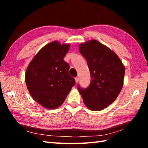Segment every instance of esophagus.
I'll return each instance as SVG.
<instances>
[{"label": "esophagus", "mask_w": 148, "mask_h": 148, "mask_svg": "<svg viewBox=\"0 0 148 148\" xmlns=\"http://www.w3.org/2000/svg\"><path fill=\"white\" fill-rule=\"evenodd\" d=\"M75 79L76 83H77L79 82V78H78V77H76Z\"/></svg>", "instance_id": "1"}]
</instances>
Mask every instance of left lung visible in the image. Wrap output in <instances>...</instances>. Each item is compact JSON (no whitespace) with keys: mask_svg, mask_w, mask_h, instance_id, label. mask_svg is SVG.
I'll return each mask as SVG.
<instances>
[{"mask_svg":"<svg viewBox=\"0 0 148 148\" xmlns=\"http://www.w3.org/2000/svg\"><path fill=\"white\" fill-rule=\"evenodd\" d=\"M87 61L91 83L87 88L78 86L84 104L91 110H101L118 97L123 84L125 66L116 53L96 40L79 46Z\"/></svg>","mask_w":148,"mask_h":148,"instance_id":"obj_1","label":"left lung"}]
</instances>
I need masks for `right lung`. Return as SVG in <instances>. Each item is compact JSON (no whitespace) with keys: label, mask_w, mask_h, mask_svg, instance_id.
Returning <instances> with one entry per match:
<instances>
[{"label":"right lung","mask_w":148,"mask_h":148,"mask_svg":"<svg viewBox=\"0 0 148 148\" xmlns=\"http://www.w3.org/2000/svg\"><path fill=\"white\" fill-rule=\"evenodd\" d=\"M69 48V44L51 42L38 52L26 69L25 82L29 94L47 109L60 106L75 84L69 74L70 65L64 60Z\"/></svg>","instance_id":"right-lung-1"}]
</instances>
